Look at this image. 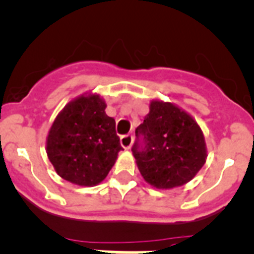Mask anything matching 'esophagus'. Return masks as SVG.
I'll return each instance as SVG.
<instances>
[{
    "label": "esophagus",
    "instance_id": "esophagus-1",
    "mask_svg": "<svg viewBox=\"0 0 254 254\" xmlns=\"http://www.w3.org/2000/svg\"><path fill=\"white\" fill-rule=\"evenodd\" d=\"M132 141H134V136L130 135V134H127V135H123L120 138V144L124 149H130V147L132 145Z\"/></svg>",
    "mask_w": 254,
    "mask_h": 254
}]
</instances>
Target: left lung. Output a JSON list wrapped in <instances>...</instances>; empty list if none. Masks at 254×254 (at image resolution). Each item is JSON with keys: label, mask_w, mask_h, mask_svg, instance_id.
Wrapping results in <instances>:
<instances>
[{"label": "left lung", "mask_w": 254, "mask_h": 254, "mask_svg": "<svg viewBox=\"0 0 254 254\" xmlns=\"http://www.w3.org/2000/svg\"><path fill=\"white\" fill-rule=\"evenodd\" d=\"M135 136L131 152L139 171L157 189L191 181L206 161L204 134L197 123L170 102H150Z\"/></svg>", "instance_id": "obj_1"}]
</instances>
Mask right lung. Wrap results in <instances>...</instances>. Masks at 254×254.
Returning <instances> with one entry per match:
<instances>
[{"mask_svg":"<svg viewBox=\"0 0 254 254\" xmlns=\"http://www.w3.org/2000/svg\"><path fill=\"white\" fill-rule=\"evenodd\" d=\"M99 95L81 96L61 111L47 139L48 158L72 184L95 186L113 168L123 150L115 120L105 113Z\"/></svg>","mask_w":254,"mask_h":254,"instance_id":"add662e5","label":"right lung"}]
</instances>
